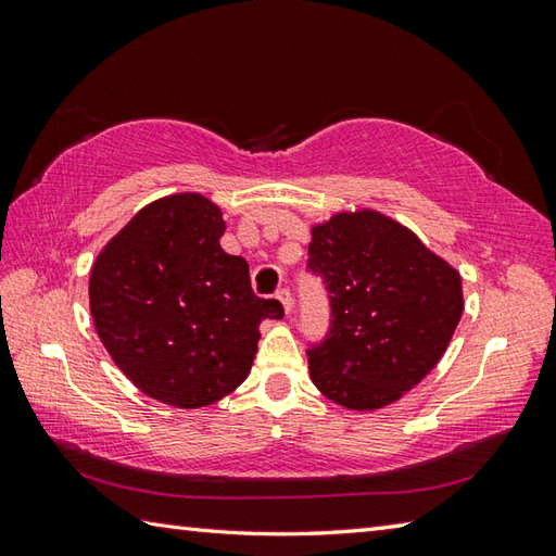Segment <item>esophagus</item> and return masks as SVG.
<instances>
[{
    "mask_svg": "<svg viewBox=\"0 0 556 556\" xmlns=\"http://www.w3.org/2000/svg\"><path fill=\"white\" fill-rule=\"evenodd\" d=\"M277 299H279V303L285 305V311L287 313H291V308H293V296H291V291L289 289H279L277 291Z\"/></svg>",
    "mask_w": 556,
    "mask_h": 556,
    "instance_id": "34e87169",
    "label": "esophagus"
}]
</instances>
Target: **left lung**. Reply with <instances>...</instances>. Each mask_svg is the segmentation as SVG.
<instances>
[{
    "mask_svg": "<svg viewBox=\"0 0 556 556\" xmlns=\"http://www.w3.org/2000/svg\"><path fill=\"white\" fill-rule=\"evenodd\" d=\"M305 269L323 279L332 317L305 351L311 380L353 410L416 387L464 313L458 271L380 212H341L315 227Z\"/></svg>",
    "mask_w": 556,
    "mask_h": 556,
    "instance_id": "1",
    "label": "left lung"
}]
</instances>
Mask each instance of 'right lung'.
I'll return each instance as SVG.
<instances>
[{
	"label": "right lung",
	"instance_id": "obj_1",
	"mask_svg": "<svg viewBox=\"0 0 556 556\" xmlns=\"http://www.w3.org/2000/svg\"><path fill=\"white\" fill-rule=\"evenodd\" d=\"M222 212L198 193L155 200L104 245L90 271V313L104 349L140 392L179 408L239 387L257 325L277 299L253 293L248 263L222 251Z\"/></svg>",
	"mask_w": 556,
	"mask_h": 556
}]
</instances>
